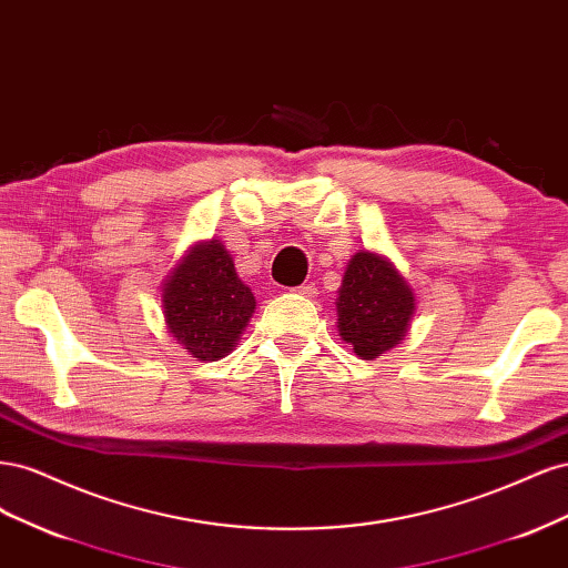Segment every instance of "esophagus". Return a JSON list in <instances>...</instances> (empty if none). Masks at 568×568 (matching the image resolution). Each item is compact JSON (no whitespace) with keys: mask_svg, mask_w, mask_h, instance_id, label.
Returning <instances> with one entry per match:
<instances>
[{"mask_svg":"<svg viewBox=\"0 0 568 568\" xmlns=\"http://www.w3.org/2000/svg\"><path fill=\"white\" fill-rule=\"evenodd\" d=\"M296 294H301V296H305V298H315V296H317V286H315V284H301V286L296 288Z\"/></svg>","mask_w":568,"mask_h":568,"instance_id":"1","label":"esophagus"}]
</instances>
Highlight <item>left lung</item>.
<instances>
[{
  "label": "left lung",
  "mask_w": 568,
  "mask_h": 568,
  "mask_svg": "<svg viewBox=\"0 0 568 568\" xmlns=\"http://www.w3.org/2000/svg\"><path fill=\"white\" fill-rule=\"evenodd\" d=\"M417 313V294L386 255L357 251L336 291L338 336L359 359L398 346Z\"/></svg>",
  "instance_id": "1"
}]
</instances>
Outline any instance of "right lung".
<instances>
[{
    "mask_svg": "<svg viewBox=\"0 0 568 568\" xmlns=\"http://www.w3.org/2000/svg\"><path fill=\"white\" fill-rule=\"evenodd\" d=\"M168 334L201 363L230 355L255 313L253 291L220 239L196 242L161 286Z\"/></svg>",
    "mask_w": 568,
    "mask_h": 568,
    "instance_id": "add662e5",
    "label": "right lung"
}]
</instances>
